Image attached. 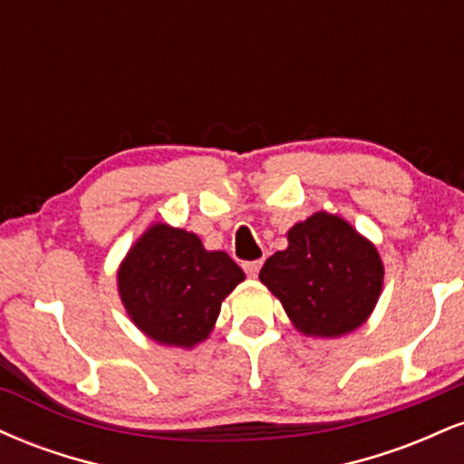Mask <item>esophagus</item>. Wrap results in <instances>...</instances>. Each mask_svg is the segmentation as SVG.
Instances as JSON below:
<instances>
[{
	"label": "esophagus",
	"mask_w": 464,
	"mask_h": 464,
	"mask_svg": "<svg viewBox=\"0 0 464 464\" xmlns=\"http://www.w3.org/2000/svg\"><path fill=\"white\" fill-rule=\"evenodd\" d=\"M259 268H262V262H244V273L253 279L259 275Z\"/></svg>",
	"instance_id": "esophagus-1"
}]
</instances>
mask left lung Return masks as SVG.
I'll return each instance as SVG.
<instances>
[{
    "label": "left lung",
    "instance_id": "left-lung-1",
    "mask_svg": "<svg viewBox=\"0 0 464 464\" xmlns=\"http://www.w3.org/2000/svg\"><path fill=\"white\" fill-rule=\"evenodd\" d=\"M259 279L299 332L338 338L371 316L384 264L347 220L318 211L287 231V248L266 259Z\"/></svg>",
    "mask_w": 464,
    "mask_h": 464
}]
</instances>
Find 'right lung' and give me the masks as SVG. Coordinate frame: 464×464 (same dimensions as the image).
<instances>
[{
    "mask_svg": "<svg viewBox=\"0 0 464 464\" xmlns=\"http://www.w3.org/2000/svg\"><path fill=\"white\" fill-rule=\"evenodd\" d=\"M244 281L222 250L198 236L157 222L132 244L117 273L121 303L148 338L191 349L211 334L222 301Z\"/></svg>",
    "mask_w": 464,
    "mask_h": 464,
    "instance_id": "right-lung-1",
    "label": "right lung"
}]
</instances>
